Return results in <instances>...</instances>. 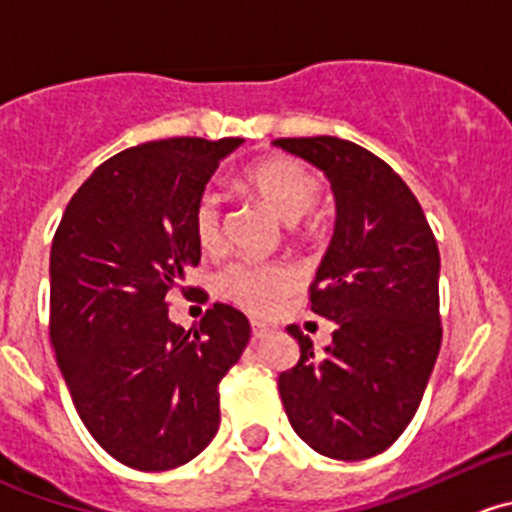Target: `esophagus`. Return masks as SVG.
Instances as JSON below:
<instances>
[{
  "mask_svg": "<svg viewBox=\"0 0 512 512\" xmlns=\"http://www.w3.org/2000/svg\"><path fill=\"white\" fill-rule=\"evenodd\" d=\"M267 332H270V327L262 325V322H252V337H255V340H262Z\"/></svg>",
  "mask_w": 512,
  "mask_h": 512,
  "instance_id": "obj_1",
  "label": "esophagus"
}]
</instances>
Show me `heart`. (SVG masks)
I'll return each instance as SVG.
<instances>
[{
  "label": "heart",
  "instance_id": "b5f03b06",
  "mask_svg": "<svg viewBox=\"0 0 512 512\" xmlns=\"http://www.w3.org/2000/svg\"><path fill=\"white\" fill-rule=\"evenodd\" d=\"M242 185L267 210L290 225L315 210L322 192L320 180L290 157H267L255 162L242 175ZM192 235L202 252H220L225 245V215L217 192L205 190L197 197L192 210ZM297 285L300 275L285 262L275 265L235 262L217 277V292L250 315L275 312L282 300L297 290Z\"/></svg>",
  "mask_w": 512,
  "mask_h": 512
}]
</instances>
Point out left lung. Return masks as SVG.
I'll return each instance as SVG.
<instances>
[{"label": "left lung", "mask_w": 512, "mask_h": 512, "mask_svg": "<svg viewBox=\"0 0 512 512\" xmlns=\"http://www.w3.org/2000/svg\"><path fill=\"white\" fill-rule=\"evenodd\" d=\"M272 145L320 167L335 192V235L310 285V310L335 320L325 355L300 327V360L280 372L295 433L320 455L365 460L403 435L443 340L440 252L418 197L398 172L340 137Z\"/></svg>", "instance_id": "1"}]
</instances>
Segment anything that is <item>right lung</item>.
I'll return each mask as SVG.
<instances>
[{
    "mask_svg": "<svg viewBox=\"0 0 512 512\" xmlns=\"http://www.w3.org/2000/svg\"><path fill=\"white\" fill-rule=\"evenodd\" d=\"M240 145V137H172L119 152L74 192L54 232L57 365L84 428L135 470L177 468L212 443L220 380L250 340L247 317L222 302L195 330L167 315V292L200 262L197 197Z\"/></svg>",
    "mask_w": 512,
    "mask_h": 512,
    "instance_id": "add662e5",
    "label": "right lung"
}]
</instances>
